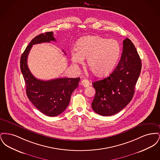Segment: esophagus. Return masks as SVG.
<instances>
[{"label":"esophagus","instance_id":"obj_1","mask_svg":"<svg viewBox=\"0 0 160 160\" xmlns=\"http://www.w3.org/2000/svg\"><path fill=\"white\" fill-rule=\"evenodd\" d=\"M81 84L82 86H83L84 87L86 88L89 86V82L86 79H83L81 81Z\"/></svg>","mask_w":160,"mask_h":160}]
</instances>
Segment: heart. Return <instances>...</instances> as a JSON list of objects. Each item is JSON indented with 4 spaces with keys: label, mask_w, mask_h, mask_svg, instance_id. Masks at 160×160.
<instances>
[{
    "label": "heart",
    "mask_w": 160,
    "mask_h": 160,
    "mask_svg": "<svg viewBox=\"0 0 160 160\" xmlns=\"http://www.w3.org/2000/svg\"><path fill=\"white\" fill-rule=\"evenodd\" d=\"M121 53L119 43L113 39L99 36H88L77 43V51L71 53L72 63L82 65L87 58V65L93 74L98 77L110 74L119 60Z\"/></svg>",
    "instance_id": "obj_1"
}]
</instances>
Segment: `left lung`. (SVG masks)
Returning a JSON list of instances; mask_svg holds the SVG:
<instances>
[{
  "mask_svg": "<svg viewBox=\"0 0 160 160\" xmlns=\"http://www.w3.org/2000/svg\"><path fill=\"white\" fill-rule=\"evenodd\" d=\"M142 69V62L131 41H123L119 62L113 72L92 85L96 93L92 103L97 114L107 116L116 114L127 106L132 98L134 88Z\"/></svg>",
  "mask_w": 160,
  "mask_h": 160,
  "instance_id": "obj_1",
  "label": "left lung"
}]
</instances>
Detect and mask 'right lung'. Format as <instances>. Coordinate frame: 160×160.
<instances>
[{"instance_id":"right-lung-1","label":"right lung","mask_w":160,"mask_h":160,"mask_svg":"<svg viewBox=\"0 0 160 160\" xmlns=\"http://www.w3.org/2000/svg\"><path fill=\"white\" fill-rule=\"evenodd\" d=\"M51 41H56L53 32L41 33L33 38L21 56L20 69L28 98L42 113L48 116H56L68 106L71 94L77 88L80 78L65 77L44 81L37 79L32 75L27 63L32 47Z\"/></svg>"}]
</instances>
